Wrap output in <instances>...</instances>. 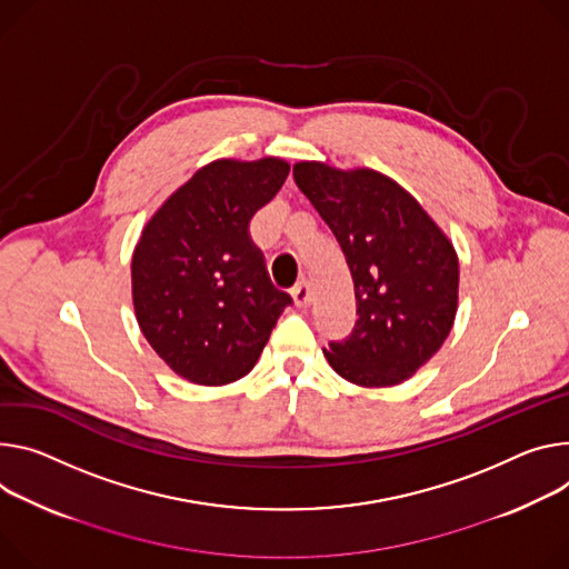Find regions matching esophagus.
Returning <instances> with one entry per match:
<instances>
[{
  "label": "esophagus",
  "instance_id": "esophagus-1",
  "mask_svg": "<svg viewBox=\"0 0 569 569\" xmlns=\"http://www.w3.org/2000/svg\"><path fill=\"white\" fill-rule=\"evenodd\" d=\"M311 297H313L311 286H308L306 281L297 283V286L292 288V299H295V306H299V308H306L308 303H311Z\"/></svg>",
  "mask_w": 569,
  "mask_h": 569
}]
</instances>
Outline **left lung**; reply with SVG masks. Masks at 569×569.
<instances>
[{
  "instance_id": "left-lung-1",
  "label": "left lung",
  "mask_w": 569,
  "mask_h": 569,
  "mask_svg": "<svg viewBox=\"0 0 569 569\" xmlns=\"http://www.w3.org/2000/svg\"><path fill=\"white\" fill-rule=\"evenodd\" d=\"M292 177L340 242L353 279L358 320L325 349L329 366L363 388L410 379L453 327V244L416 197L381 172L301 161Z\"/></svg>"
}]
</instances>
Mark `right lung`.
<instances>
[{"label":"right lung","mask_w":569,"mask_h":569,"mask_svg":"<svg viewBox=\"0 0 569 569\" xmlns=\"http://www.w3.org/2000/svg\"><path fill=\"white\" fill-rule=\"evenodd\" d=\"M281 159H220L197 170L153 213L131 261L142 336L166 363L199 386L242 379L292 303L272 286L249 236L258 209L281 190Z\"/></svg>","instance_id":"obj_1"}]
</instances>
